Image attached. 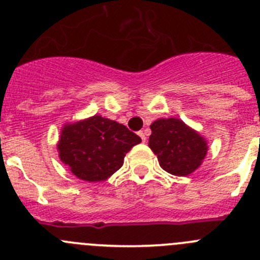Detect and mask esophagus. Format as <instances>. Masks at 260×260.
<instances>
[{
	"instance_id": "esophagus-1",
	"label": "esophagus",
	"mask_w": 260,
	"mask_h": 260,
	"mask_svg": "<svg viewBox=\"0 0 260 260\" xmlns=\"http://www.w3.org/2000/svg\"><path fill=\"white\" fill-rule=\"evenodd\" d=\"M138 134H139V137L142 138V142L145 143V140H147V137H145V133L144 132H139V133H138Z\"/></svg>"
}]
</instances>
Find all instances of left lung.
Returning <instances> with one entry per match:
<instances>
[{
	"label": "left lung",
	"mask_w": 260,
	"mask_h": 260,
	"mask_svg": "<svg viewBox=\"0 0 260 260\" xmlns=\"http://www.w3.org/2000/svg\"><path fill=\"white\" fill-rule=\"evenodd\" d=\"M150 149L159 166L175 176H187L200 167L207 152V139L176 117L158 118L150 125Z\"/></svg>",
	"instance_id": "obj_1"
}]
</instances>
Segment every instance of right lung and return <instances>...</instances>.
I'll return each mask as SVG.
<instances>
[{"mask_svg":"<svg viewBox=\"0 0 260 260\" xmlns=\"http://www.w3.org/2000/svg\"><path fill=\"white\" fill-rule=\"evenodd\" d=\"M140 142L122 123L94 115L65 123L57 150L61 162L78 179L100 182L120 170L126 153Z\"/></svg>","mask_w":260,"mask_h":260,"instance_id":"obj_1","label":"right lung"}]
</instances>
